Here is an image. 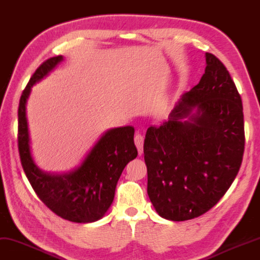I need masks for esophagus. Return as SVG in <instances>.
Returning <instances> with one entry per match:
<instances>
[{"instance_id":"esophagus-1","label":"esophagus","mask_w":260,"mask_h":260,"mask_svg":"<svg viewBox=\"0 0 260 260\" xmlns=\"http://www.w3.org/2000/svg\"><path fill=\"white\" fill-rule=\"evenodd\" d=\"M134 142H135V145L137 147V150L138 153H140V155L143 153V147H144V138L143 136L140 134V133H137V134H135V137H134Z\"/></svg>"}]
</instances>
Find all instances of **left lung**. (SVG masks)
<instances>
[{
	"label": "left lung",
	"instance_id": "8db88e82",
	"mask_svg": "<svg viewBox=\"0 0 260 260\" xmlns=\"http://www.w3.org/2000/svg\"><path fill=\"white\" fill-rule=\"evenodd\" d=\"M201 81L183 94L144 142L147 194L159 216L174 221L199 217L226 194L245 149L243 103L231 74L206 53Z\"/></svg>",
	"mask_w": 260,
	"mask_h": 260
}]
</instances>
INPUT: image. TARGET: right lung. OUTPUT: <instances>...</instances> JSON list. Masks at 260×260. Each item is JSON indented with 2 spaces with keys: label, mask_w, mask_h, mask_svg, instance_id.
I'll use <instances>...</instances> for the list:
<instances>
[{
  "label": "right lung",
  "mask_w": 260,
  "mask_h": 260,
  "mask_svg": "<svg viewBox=\"0 0 260 260\" xmlns=\"http://www.w3.org/2000/svg\"><path fill=\"white\" fill-rule=\"evenodd\" d=\"M63 59L54 56L42 63L29 78L20 99L17 145L23 171L35 194L54 214L74 222L101 219L113 203L117 180L125 166L136 158L135 129L132 126L107 131L77 170L63 175L42 172L29 150L26 101L31 87Z\"/></svg>",
  "instance_id": "obj_1"
}]
</instances>
